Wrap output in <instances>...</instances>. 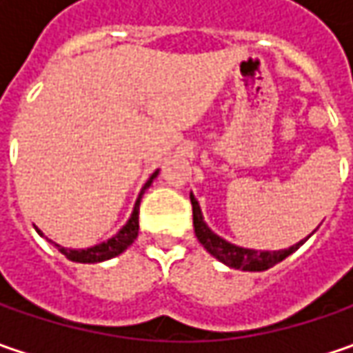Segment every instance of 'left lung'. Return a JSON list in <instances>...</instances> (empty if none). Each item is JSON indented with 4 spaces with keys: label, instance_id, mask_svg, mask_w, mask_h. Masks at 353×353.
Segmentation results:
<instances>
[{
    "label": "left lung",
    "instance_id": "obj_1",
    "mask_svg": "<svg viewBox=\"0 0 353 353\" xmlns=\"http://www.w3.org/2000/svg\"><path fill=\"white\" fill-rule=\"evenodd\" d=\"M190 202H192V218H194V234H196L198 241L204 245V250L208 251L210 255H214L218 261H222L228 265L230 269H241V271H265L273 265H277L279 261H283L285 257H289L291 253L299 250L305 243L308 237L301 239L299 243L291 245L289 250H279V251H257L250 250V248H239L236 243H230L228 239L220 237L216 232H212L208 224L204 222V216L200 210V204L194 198V194L190 192Z\"/></svg>",
    "mask_w": 353,
    "mask_h": 353
}]
</instances>
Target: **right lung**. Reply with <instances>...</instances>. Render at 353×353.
<instances>
[{"label":"right lung","instance_id":"right-lung-1","mask_svg":"<svg viewBox=\"0 0 353 353\" xmlns=\"http://www.w3.org/2000/svg\"><path fill=\"white\" fill-rule=\"evenodd\" d=\"M157 174H159V170H155L151 176H149V181L143 184L141 192H139V196L135 200V206H133V212H131V216H129V220L125 222V225L114 234V236L110 237V239H105L102 243H96V245H92V248H84V250H72V248H62L59 245L57 241H52V239H48L57 250L61 251L62 255L66 257V259H70V261H74V263H102V261H108V259H112V257H117L119 253H123V251L128 250L129 245L137 239V234H139V202H141L143 194H145V190L151 186V183L157 179ZM34 230H37V234L41 237H45V234L34 225Z\"/></svg>","mask_w":353,"mask_h":353}]
</instances>
